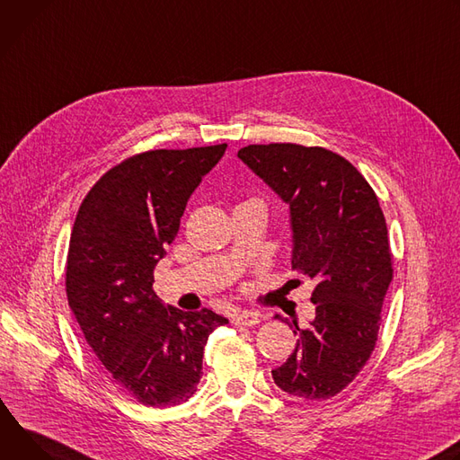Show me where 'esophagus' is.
I'll list each match as a JSON object with an SVG mask.
<instances>
[{
    "instance_id": "1",
    "label": "esophagus",
    "mask_w": 460,
    "mask_h": 460,
    "mask_svg": "<svg viewBox=\"0 0 460 460\" xmlns=\"http://www.w3.org/2000/svg\"><path fill=\"white\" fill-rule=\"evenodd\" d=\"M234 325H239V327H253L258 325L261 322V316L258 313H250V311H243L239 314H235L232 318Z\"/></svg>"
}]
</instances>
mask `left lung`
<instances>
[{"mask_svg":"<svg viewBox=\"0 0 460 460\" xmlns=\"http://www.w3.org/2000/svg\"><path fill=\"white\" fill-rule=\"evenodd\" d=\"M237 157L288 204L292 270L316 283L311 325L283 320L297 341L272 378L292 396L327 400L364 369L378 340L393 279L384 212L366 177L331 149L250 144Z\"/></svg>","mask_w":460,"mask_h":460,"instance_id":"8db88e82","label":"left lung"}]
</instances>
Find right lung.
<instances>
[{"label":"right lung","mask_w":460,"mask_h":460,"mask_svg":"<svg viewBox=\"0 0 460 460\" xmlns=\"http://www.w3.org/2000/svg\"><path fill=\"white\" fill-rule=\"evenodd\" d=\"M226 144L151 149L102 175L75 219L66 292L100 364L137 402L179 405L200 380L208 336L228 320L166 307L153 270L175 239L193 190Z\"/></svg>","instance_id":"1"}]
</instances>
